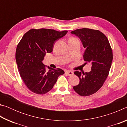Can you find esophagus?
Listing matches in <instances>:
<instances>
[{
	"mask_svg": "<svg viewBox=\"0 0 127 127\" xmlns=\"http://www.w3.org/2000/svg\"><path fill=\"white\" fill-rule=\"evenodd\" d=\"M65 73H66V74L68 75L69 76H72V75L73 74V72L72 71H70V70H66Z\"/></svg>",
	"mask_w": 127,
	"mask_h": 127,
	"instance_id": "34e87169",
	"label": "esophagus"
}]
</instances>
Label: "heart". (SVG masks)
<instances>
[{"instance_id": "1", "label": "heart", "mask_w": 127, "mask_h": 127, "mask_svg": "<svg viewBox=\"0 0 127 127\" xmlns=\"http://www.w3.org/2000/svg\"><path fill=\"white\" fill-rule=\"evenodd\" d=\"M69 39H77V38H75V37H71V38H70Z\"/></svg>"}]
</instances>
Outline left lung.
Wrapping results in <instances>:
<instances>
[{
  "label": "left lung",
  "mask_w": 127,
  "mask_h": 127,
  "mask_svg": "<svg viewBox=\"0 0 127 127\" xmlns=\"http://www.w3.org/2000/svg\"><path fill=\"white\" fill-rule=\"evenodd\" d=\"M80 38L85 48L83 58L86 64H91V70L82 73L75 71L79 78L73 89L82 96L96 93L102 86L110 71L113 61V51L106 36L99 30L77 29L71 32Z\"/></svg>",
  "instance_id": "1"
}]
</instances>
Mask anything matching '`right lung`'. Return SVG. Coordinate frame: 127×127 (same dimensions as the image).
<instances>
[{
    "mask_svg": "<svg viewBox=\"0 0 127 127\" xmlns=\"http://www.w3.org/2000/svg\"><path fill=\"white\" fill-rule=\"evenodd\" d=\"M67 31L53 29H31L17 45L16 60L20 76L27 87L38 95L46 94L53 89L59 76L64 74L62 69H56L42 63L46 53H51L56 41L63 37Z\"/></svg>",
    "mask_w": 127,
    "mask_h": 127,
    "instance_id": "add662e5",
    "label": "right lung"
}]
</instances>
